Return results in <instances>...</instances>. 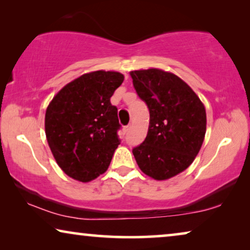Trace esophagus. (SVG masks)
I'll return each mask as SVG.
<instances>
[{
  "label": "esophagus",
  "mask_w": 250,
  "mask_h": 250,
  "mask_svg": "<svg viewBox=\"0 0 250 250\" xmlns=\"http://www.w3.org/2000/svg\"><path fill=\"white\" fill-rule=\"evenodd\" d=\"M129 130H130V125H125V128H124V132H125V133H126V132L129 131Z\"/></svg>",
  "instance_id": "1"
}]
</instances>
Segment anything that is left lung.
Here are the masks:
<instances>
[{"instance_id":"8db88e82","label":"left lung","mask_w":250,"mask_h":250,"mask_svg":"<svg viewBox=\"0 0 250 250\" xmlns=\"http://www.w3.org/2000/svg\"><path fill=\"white\" fill-rule=\"evenodd\" d=\"M150 114L146 139L132 149L143 172L157 181L185 170L199 154L207 130L206 107L180 77L162 69L130 72Z\"/></svg>"}]
</instances>
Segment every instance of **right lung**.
I'll return each instance as SVG.
<instances>
[{"label": "right lung", "mask_w": 250, "mask_h": 250, "mask_svg": "<svg viewBox=\"0 0 250 250\" xmlns=\"http://www.w3.org/2000/svg\"><path fill=\"white\" fill-rule=\"evenodd\" d=\"M125 76L96 70L65 85L47 107L44 130L50 150L66 175L89 182L109 167L120 145L118 109L111 104Z\"/></svg>", "instance_id": "obj_1"}]
</instances>
